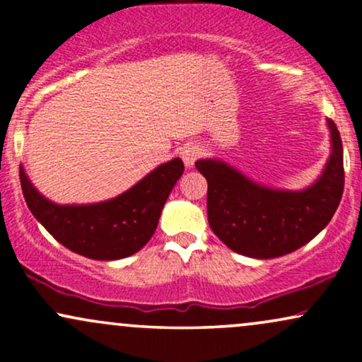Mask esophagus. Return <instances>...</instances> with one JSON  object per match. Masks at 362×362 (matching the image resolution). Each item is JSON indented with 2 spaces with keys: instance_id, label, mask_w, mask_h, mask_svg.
<instances>
[{
  "instance_id": "obj_1",
  "label": "esophagus",
  "mask_w": 362,
  "mask_h": 362,
  "mask_svg": "<svg viewBox=\"0 0 362 362\" xmlns=\"http://www.w3.org/2000/svg\"><path fill=\"white\" fill-rule=\"evenodd\" d=\"M199 156H201V148L195 146V144H187L180 149V158L184 161L185 168H192Z\"/></svg>"
}]
</instances>
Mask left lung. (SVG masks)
Listing matches in <instances>:
<instances>
[{"mask_svg":"<svg viewBox=\"0 0 362 362\" xmlns=\"http://www.w3.org/2000/svg\"><path fill=\"white\" fill-rule=\"evenodd\" d=\"M330 155L320 175L300 190L252 180L219 158L195 161L207 180V219L228 248L252 259H276L317 236L330 223L344 192V149L327 119Z\"/></svg>","mask_w":362,"mask_h":362,"instance_id":"1","label":"left lung"}]
</instances>
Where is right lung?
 I'll return each mask as SVG.
<instances>
[{
  "mask_svg": "<svg viewBox=\"0 0 362 362\" xmlns=\"http://www.w3.org/2000/svg\"><path fill=\"white\" fill-rule=\"evenodd\" d=\"M182 173L184 163L173 158L117 197L91 204L52 202L37 190L22 165L20 184L30 213L61 245L93 260H119L149 242Z\"/></svg>",
  "mask_w": 362,
  "mask_h": 362,
  "instance_id": "obj_1",
  "label": "right lung"
}]
</instances>
